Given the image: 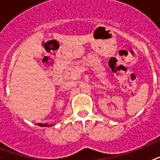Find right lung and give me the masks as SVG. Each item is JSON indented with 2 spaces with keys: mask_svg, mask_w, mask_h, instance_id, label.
I'll list each match as a JSON object with an SVG mask.
<instances>
[{
  "mask_svg": "<svg viewBox=\"0 0 160 160\" xmlns=\"http://www.w3.org/2000/svg\"><path fill=\"white\" fill-rule=\"evenodd\" d=\"M39 125V126H41V127H45V126H48V127H50V126H51V125H49V124H37Z\"/></svg>",
  "mask_w": 160,
  "mask_h": 160,
  "instance_id": "1",
  "label": "right lung"
}]
</instances>
